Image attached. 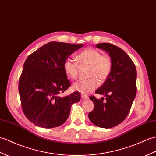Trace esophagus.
Segmentation results:
<instances>
[{"label": "esophagus", "instance_id": "1", "mask_svg": "<svg viewBox=\"0 0 156 156\" xmlns=\"http://www.w3.org/2000/svg\"><path fill=\"white\" fill-rule=\"evenodd\" d=\"M81 97H82V100H88V96H86L85 94H81Z\"/></svg>", "mask_w": 156, "mask_h": 156}]
</instances>
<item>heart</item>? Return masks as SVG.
I'll return each instance as SVG.
<instances>
[{"mask_svg":"<svg viewBox=\"0 0 156 156\" xmlns=\"http://www.w3.org/2000/svg\"><path fill=\"white\" fill-rule=\"evenodd\" d=\"M77 59L80 65L89 66L88 76L90 78L80 80L72 84V89L82 94H89L98 88V80L104 81L109 76L112 68L110 58L94 48H88L80 52ZM65 74L70 79L78 77V64L70 58H67L63 64Z\"/></svg>","mask_w":156,"mask_h":156,"instance_id":"1","label":"heart"}]
</instances>
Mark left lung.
Listing matches in <instances>:
<instances>
[{
    "label": "left lung",
    "instance_id": "left-lung-1",
    "mask_svg": "<svg viewBox=\"0 0 156 156\" xmlns=\"http://www.w3.org/2000/svg\"><path fill=\"white\" fill-rule=\"evenodd\" d=\"M108 53L112 62L109 76L96 93L104 95L97 99L90 96L94 108L88 114L92 124L103 128L116 126L129 114L136 95V68L133 61L124 50L109 43L96 45Z\"/></svg>",
    "mask_w": 156,
    "mask_h": 156
}]
</instances>
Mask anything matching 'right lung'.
Listing matches in <instances>:
<instances>
[{"label":"right lung","instance_id":"obj_1","mask_svg":"<svg viewBox=\"0 0 156 156\" xmlns=\"http://www.w3.org/2000/svg\"><path fill=\"white\" fill-rule=\"evenodd\" d=\"M83 44L50 42L28 56L20 78L19 90L24 115L30 122L44 128L62 125L72 105L80 100V94L59 96L70 86L63 64Z\"/></svg>","mask_w":156,"mask_h":156}]
</instances>
